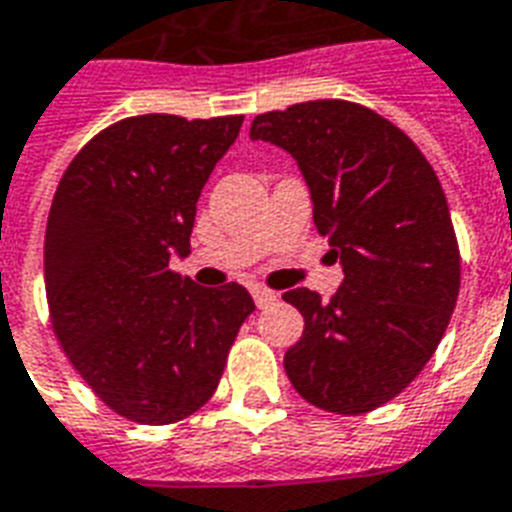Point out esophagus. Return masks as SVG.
<instances>
[{"mask_svg": "<svg viewBox=\"0 0 512 512\" xmlns=\"http://www.w3.org/2000/svg\"><path fill=\"white\" fill-rule=\"evenodd\" d=\"M252 297H255L257 307H268V305H273V302H276L278 294L270 292V289H265V286H255V289H252Z\"/></svg>", "mask_w": 512, "mask_h": 512, "instance_id": "34e87169", "label": "esophagus"}]
</instances>
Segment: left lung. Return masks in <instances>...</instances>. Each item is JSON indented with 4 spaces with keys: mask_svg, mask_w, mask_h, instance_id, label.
<instances>
[{
    "mask_svg": "<svg viewBox=\"0 0 512 512\" xmlns=\"http://www.w3.org/2000/svg\"><path fill=\"white\" fill-rule=\"evenodd\" d=\"M249 136L299 162L315 228L344 270L328 302L310 289L284 294L305 318L286 376L326 413H371L426 368L458 302L460 247L442 184L405 131L347 99L263 112Z\"/></svg>",
    "mask_w": 512,
    "mask_h": 512,
    "instance_id": "8db88e82",
    "label": "left lung"
}]
</instances>
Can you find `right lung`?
I'll use <instances>...</instances> for the list:
<instances>
[{"instance_id": "1", "label": "right lung", "mask_w": 512, "mask_h": 512, "mask_svg": "<svg viewBox=\"0 0 512 512\" xmlns=\"http://www.w3.org/2000/svg\"><path fill=\"white\" fill-rule=\"evenodd\" d=\"M244 115L123 118L81 147L54 191L44 236L49 321L112 413L168 426L218 389L255 302L170 270L189 255L197 199Z\"/></svg>"}]
</instances>
